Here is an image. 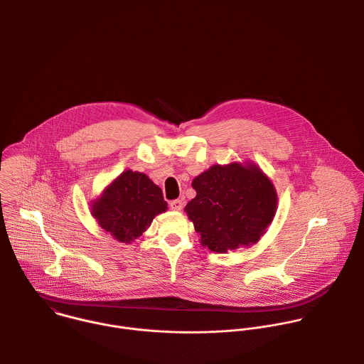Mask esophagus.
<instances>
[{
	"label": "esophagus",
	"instance_id": "34e87169",
	"mask_svg": "<svg viewBox=\"0 0 364 364\" xmlns=\"http://www.w3.org/2000/svg\"><path fill=\"white\" fill-rule=\"evenodd\" d=\"M169 208H171V210H173V211H179V210H182V208H183V202L179 200V199L172 200V202L169 203Z\"/></svg>",
	"mask_w": 364,
	"mask_h": 364
}]
</instances>
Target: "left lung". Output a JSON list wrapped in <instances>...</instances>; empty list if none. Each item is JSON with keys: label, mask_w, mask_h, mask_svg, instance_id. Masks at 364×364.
Instances as JSON below:
<instances>
[{"label": "left lung", "mask_w": 364, "mask_h": 364, "mask_svg": "<svg viewBox=\"0 0 364 364\" xmlns=\"http://www.w3.org/2000/svg\"><path fill=\"white\" fill-rule=\"evenodd\" d=\"M196 198L185 211L211 252L257 244L273 221L277 192L255 162L213 165L192 182Z\"/></svg>", "instance_id": "1"}]
</instances>
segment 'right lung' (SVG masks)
Instances as JSON below:
<instances>
[{"instance_id": "add662e5", "label": "right lung", "mask_w": 364, "mask_h": 364, "mask_svg": "<svg viewBox=\"0 0 364 364\" xmlns=\"http://www.w3.org/2000/svg\"><path fill=\"white\" fill-rule=\"evenodd\" d=\"M166 208L161 188L146 173L127 169L92 200L91 214L116 241L132 244Z\"/></svg>"}]
</instances>
